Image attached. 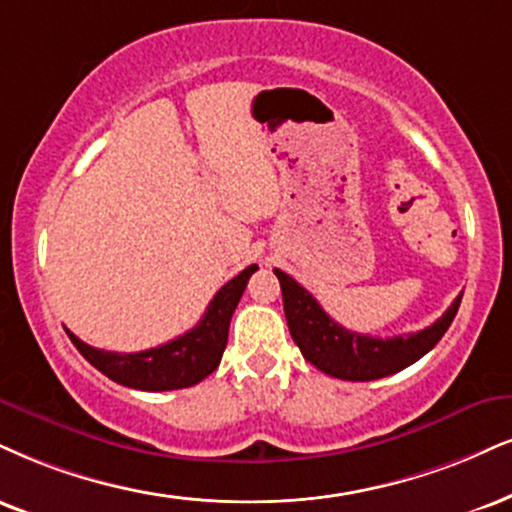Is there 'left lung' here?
Listing matches in <instances>:
<instances>
[{
    "label": "left lung",
    "mask_w": 512,
    "mask_h": 512,
    "mask_svg": "<svg viewBox=\"0 0 512 512\" xmlns=\"http://www.w3.org/2000/svg\"><path fill=\"white\" fill-rule=\"evenodd\" d=\"M275 275L282 287V304H285L287 325L294 344L315 368L327 372L330 377L349 382L380 380V377L394 375V372L420 361L449 330L458 313L460 299H463V294H458V299L446 308V313L437 323L425 327V330L380 339L344 330L294 277L277 268Z\"/></svg>",
    "instance_id": "1"
}]
</instances>
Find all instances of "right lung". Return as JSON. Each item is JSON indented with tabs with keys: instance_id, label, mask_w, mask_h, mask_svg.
Here are the masks:
<instances>
[{
	"instance_id": "1",
	"label": "right lung",
	"mask_w": 512,
	"mask_h": 512,
	"mask_svg": "<svg viewBox=\"0 0 512 512\" xmlns=\"http://www.w3.org/2000/svg\"><path fill=\"white\" fill-rule=\"evenodd\" d=\"M258 266L244 268L237 277L218 289L213 301L208 304L204 318L192 330L180 334L173 342L147 349L140 353H116L94 349L82 339L68 332L82 356L90 361L99 372L123 387L142 391H170L185 389L204 380L218 368L227 344V330H230L232 313L242 299L246 282L254 275Z\"/></svg>"
}]
</instances>
